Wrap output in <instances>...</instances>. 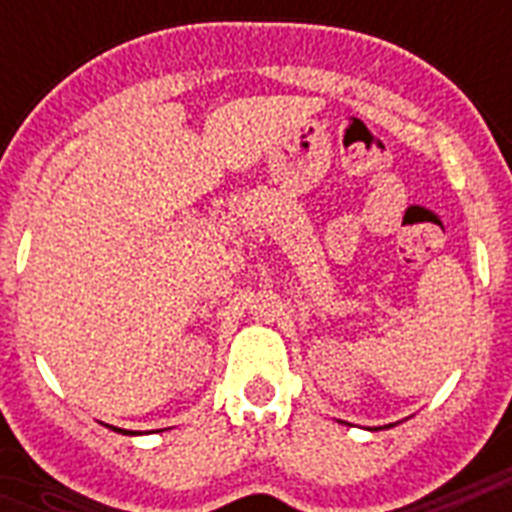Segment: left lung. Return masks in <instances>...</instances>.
I'll list each match as a JSON object with an SVG mask.
<instances>
[{
  "instance_id": "obj_1",
  "label": "left lung",
  "mask_w": 512,
  "mask_h": 512,
  "mask_svg": "<svg viewBox=\"0 0 512 512\" xmlns=\"http://www.w3.org/2000/svg\"><path fill=\"white\" fill-rule=\"evenodd\" d=\"M385 428H393V425H385ZM374 430H377V428H374Z\"/></svg>"
}]
</instances>
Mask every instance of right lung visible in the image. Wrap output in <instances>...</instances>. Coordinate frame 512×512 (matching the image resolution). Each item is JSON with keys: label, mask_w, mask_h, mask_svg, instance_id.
I'll list each match as a JSON object with an SVG mask.
<instances>
[{"label": "right lung", "mask_w": 512, "mask_h": 512, "mask_svg": "<svg viewBox=\"0 0 512 512\" xmlns=\"http://www.w3.org/2000/svg\"><path fill=\"white\" fill-rule=\"evenodd\" d=\"M114 430H119V433H130V430H122V428H114Z\"/></svg>", "instance_id": "add662e5"}]
</instances>
